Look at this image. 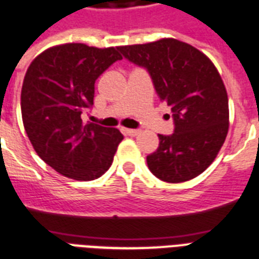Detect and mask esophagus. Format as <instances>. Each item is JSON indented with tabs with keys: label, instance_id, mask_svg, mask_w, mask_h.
Instances as JSON below:
<instances>
[{
	"label": "esophagus",
	"instance_id": "1",
	"mask_svg": "<svg viewBox=\"0 0 259 259\" xmlns=\"http://www.w3.org/2000/svg\"><path fill=\"white\" fill-rule=\"evenodd\" d=\"M139 130H128V128H125V130H124V134H127V135H130V136H136L138 135V134H139Z\"/></svg>",
	"mask_w": 259,
	"mask_h": 259
}]
</instances>
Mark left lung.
Masks as SVG:
<instances>
[{"label":"left lung","instance_id":"left-lung-1","mask_svg":"<svg viewBox=\"0 0 259 259\" xmlns=\"http://www.w3.org/2000/svg\"><path fill=\"white\" fill-rule=\"evenodd\" d=\"M148 71L161 101L171 109L174 134L159 136L147 166L162 181H189L211 165L228 132V97L215 65L197 48L176 39L119 47Z\"/></svg>","mask_w":259,"mask_h":259}]
</instances>
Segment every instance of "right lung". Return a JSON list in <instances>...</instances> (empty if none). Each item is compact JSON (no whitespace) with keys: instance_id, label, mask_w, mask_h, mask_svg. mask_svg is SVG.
Instances as JSON below:
<instances>
[{"instance_id":"obj_1","label":"right lung","mask_w":259,"mask_h":259,"mask_svg":"<svg viewBox=\"0 0 259 259\" xmlns=\"http://www.w3.org/2000/svg\"><path fill=\"white\" fill-rule=\"evenodd\" d=\"M119 47L81 43L55 46L32 61L21 89V115L28 138L58 173L92 181L111 167L123 135L116 128L83 123L93 107L94 83L116 61Z\"/></svg>"}]
</instances>
